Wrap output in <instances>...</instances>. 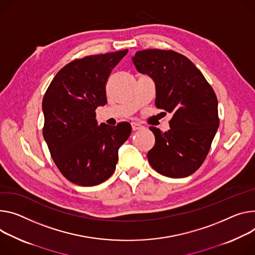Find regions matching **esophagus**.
Returning <instances> with one entry per match:
<instances>
[{"instance_id":"obj_1","label":"esophagus","mask_w":255,"mask_h":255,"mask_svg":"<svg viewBox=\"0 0 255 255\" xmlns=\"http://www.w3.org/2000/svg\"><path fill=\"white\" fill-rule=\"evenodd\" d=\"M131 127H132V130H133V131H136V130H139V129H141V128H142V126H141L140 124H138V123H135V122L131 123Z\"/></svg>"}]
</instances>
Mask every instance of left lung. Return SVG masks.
Here are the masks:
<instances>
[{
  "label": "left lung",
  "instance_id": "1",
  "mask_svg": "<svg viewBox=\"0 0 255 255\" xmlns=\"http://www.w3.org/2000/svg\"><path fill=\"white\" fill-rule=\"evenodd\" d=\"M132 62L155 85V106L173 113L170 130L149 127L155 143L150 166L170 178H184L202 165L219 128L218 100L196 66L174 51H138Z\"/></svg>",
  "mask_w": 255,
  "mask_h": 255
}]
</instances>
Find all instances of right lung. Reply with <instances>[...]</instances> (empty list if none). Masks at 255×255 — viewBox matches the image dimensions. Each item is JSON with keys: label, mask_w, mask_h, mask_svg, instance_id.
Segmentation results:
<instances>
[{"label": "right lung", "mask_w": 255, "mask_h": 255, "mask_svg": "<svg viewBox=\"0 0 255 255\" xmlns=\"http://www.w3.org/2000/svg\"><path fill=\"white\" fill-rule=\"evenodd\" d=\"M128 50L75 60L56 74L42 100L43 138L63 176L80 186L108 180L118 150L131 134L127 122L98 125L96 110L107 104L106 83Z\"/></svg>", "instance_id": "1"}]
</instances>
